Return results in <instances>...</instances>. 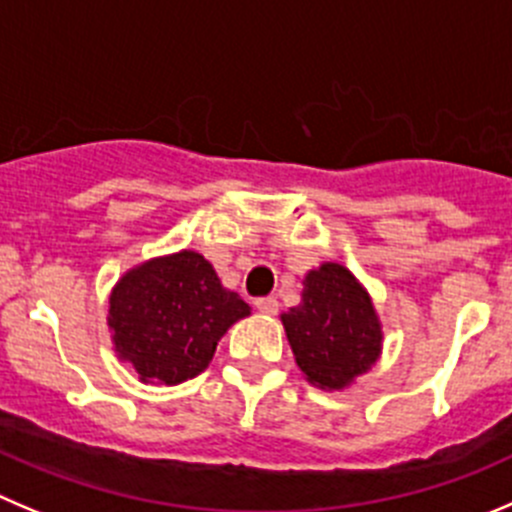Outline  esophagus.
Segmentation results:
<instances>
[{
    "label": "esophagus",
    "mask_w": 512,
    "mask_h": 512,
    "mask_svg": "<svg viewBox=\"0 0 512 512\" xmlns=\"http://www.w3.org/2000/svg\"><path fill=\"white\" fill-rule=\"evenodd\" d=\"M256 309L261 314H276L279 311V301H276V296H261V299H256Z\"/></svg>",
    "instance_id": "34e87169"
}]
</instances>
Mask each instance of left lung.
<instances>
[{"mask_svg":"<svg viewBox=\"0 0 512 512\" xmlns=\"http://www.w3.org/2000/svg\"><path fill=\"white\" fill-rule=\"evenodd\" d=\"M296 364L311 384L342 389L367 372L382 349L372 299L339 264H324L304 279L301 304L281 314Z\"/></svg>","mask_w":512,"mask_h":512,"instance_id":"left-lung-1","label":"left lung"}]
</instances>
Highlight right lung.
Segmentation results:
<instances>
[{
	"mask_svg": "<svg viewBox=\"0 0 512 512\" xmlns=\"http://www.w3.org/2000/svg\"><path fill=\"white\" fill-rule=\"evenodd\" d=\"M236 291L196 251H180L128 271L110 296L115 352L143 382L180 384L213 359L228 326L248 316Z\"/></svg>",
	"mask_w": 512,
	"mask_h": 512,
	"instance_id": "add662e5",
	"label": "right lung"
}]
</instances>
